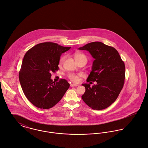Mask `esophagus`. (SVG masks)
Segmentation results:
<instances>
[{"instance_id": "obj_1", "label": "esophagus", "mask_w": 148, "mask_h": 148, "mask_svg": "<svg viewBox=\"0 0 148 148\" xmlns=\"http://www.w3.org/2000/svg\"><path fill=\"white\" fill-rule=\"evenodd\" d=\"M79 85L78 84H74V83H71L70 84V86L71 87H76V86H78Z\"/></svg>"}]
</instances>
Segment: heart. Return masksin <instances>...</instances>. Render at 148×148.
Here are the masks:
<instances>
[{"label": "heart", "mask_w": 148, "mask_h": 148, "mask_svg": "<svg viewBox=\"0 0 148 148\" xmlns=\"http://www.w3.org/2000/svg\"><path fill=\"white\" fill-rule=\"evenodd\" d=\"M74 58L75 61L77 62L78 61L80 60H85L87 61V57L82 53H76L74 54ZM65 59V56H62L60 60L59 61V65H61L62 64V63L64 62V60ZM79 75L78 74H75L74 73H70L68 74V77L73 82H77L79 81Z\"/></svg>", "instance_id": "b5f03b06"}]
</instances>
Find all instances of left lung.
Wrapping results in <instances>:
<instances>
[{"mask_svg":"<svg viewBox=\"0 0 148 148\" xmlns=\"http://www.w3.org/2000/svg\"><path fill=\"white\" fill-rule=\"evenodd\" d=\"M79 49L88 51L95 59L87 82H97L92 87L82 84L86 88L82 99L93 110L105 109L115 101L123 87L124 63L117 50L101 42L88 43Z\"/></svg>","mask_w":148,"mask_h":148,"instance_id":"left-lung-1","label":"left lung"}]
</instances>
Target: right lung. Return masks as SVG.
<instances>
[{"label": "right lung", "mask_w": 148, "mask_h": 148, "mask_svg": "<svg viewBox=\"0 0 148 148\" xmlns=\"http://www.w3.org/2000/svg\"><path fill=\"white\" fill-rule=\"evenodd\" d=\"M70 48L47 42L37 44L25 53L18 74L19 81L27 98L37 108L53 107L69 88L66 79L53 82L50 73L58 70L61 54Z\"/></svg>", "instance_id": "add662e5"}]
</instances>
